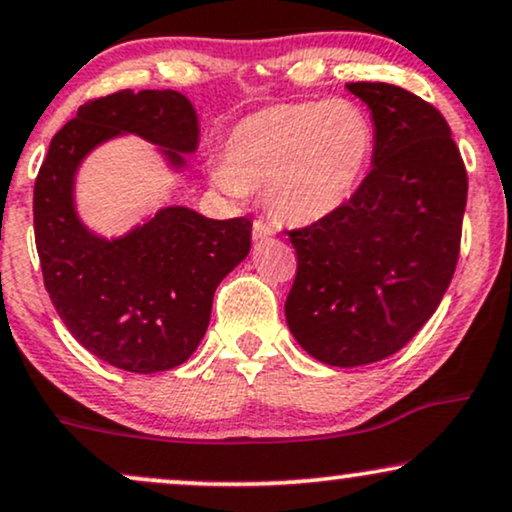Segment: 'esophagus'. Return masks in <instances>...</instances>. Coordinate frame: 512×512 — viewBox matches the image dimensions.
<instances>
[{
    "label": "esophagus",
    "instance_id": "esophagus-1",
    "mask_svg": "<svg viewBox=\"0 0 512 512\" xmlns=\"http://www.w3.org/2000/svg\"><path fill=\"white\" fill-rule=\"evenodd\" d=\"M272 233H274L272 224H267V221H264V219H255V221H252V238H255V240L272 236Z\"/></svg>",
    "mask_w": 512,
    "mask_h": 512
}]
</instances>
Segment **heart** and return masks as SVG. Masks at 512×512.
<instances>
[{"instance_id":"obj_1","label":"heart","mask_w":512,"mask_h":512,"mask_svg":"<svg viewBox=\"0 0 512 512\" xmlns=\"http://www.w3.org/2000/svg\"><path fill=\"white\" fill-rule=\"evenodd\" d=\"M374 143L369 114L346 97L272 104L231 128L212 181L236 200L264 188L276 219L312 224L353 200Z\"/></svg>"}]
</instances>
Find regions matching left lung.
<instances>
[{"mask_svg": "<svg viewBox=\"0 0 512 512\" xmlns=\"http://www.w3.org/2000/svg\"><path fill=\"white\" fill-rule=\"evenodd\" d=\"M346 88L372 109V171L346 207L288 231L298 255L288 329L331 367L384 360L427 324L453 279L467 205L439 109L398 85Z\"/></svg>", "mask_w": 512, "mask_h": 512, "instance_id": "left-lung-1", "label": "left lung"}]
</instances>
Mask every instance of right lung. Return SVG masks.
Here are the masks:
<instances>
[{"mask_svg":"<svg viewBox=\"0 0 512 512\" xmlns=\"http://www.w3.org/2000/svg\"><path fill=\"white\" fill-rule=\"evenodd\" d=\"M123 133L159 145L183 169L200 128L176 90H119L85 102L52 138L35 178V245L52 305L80 346L126 372L155 374L195 353L214 291L248 257L252 221L164 207L126 236H95L73 205L76 171L97 145Z\"/></svg>","mask_w":512,"mask_h":512,"instance_id":"add662e5","label":"right lung"}]
</instances>
